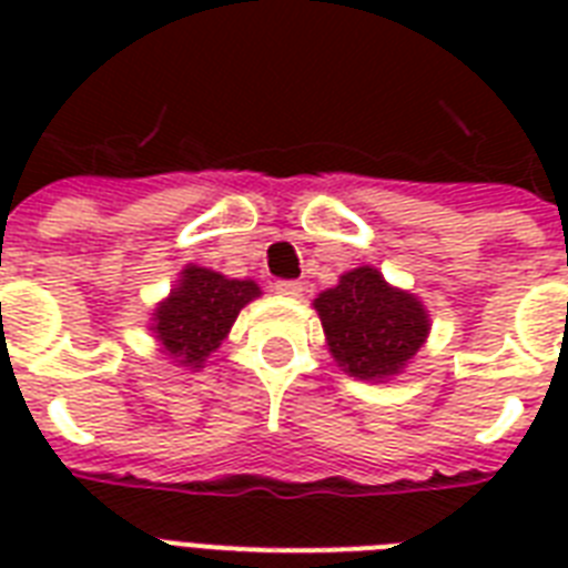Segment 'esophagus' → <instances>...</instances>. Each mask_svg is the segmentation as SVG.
I'll return each instance as SVG.
<instances>
[{
    "instance_id": "obj_1",
    "label": "esophagus",
    "mask_w": 568,
    "mask_h": 568,
    "mask_svg": "<svg viewBox=\"0 0 568 568\" xmlns=\"http://www.w3.org/2000/svg\"><path fill=\"white\" fill-rule=\"evenodd\" d=\"M274 288L276 294H285V297H301L303 294V283H297V280H276Z\"/></svg>"
}]
</instances>
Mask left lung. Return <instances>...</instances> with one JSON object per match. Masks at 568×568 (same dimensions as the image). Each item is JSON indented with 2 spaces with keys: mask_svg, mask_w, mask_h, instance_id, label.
Masks as SVG:
<instances>
[{
  "mask_svg": "<svg viewBox=\"0 0 568 568\" xmlns=\"http://www.w3.org/2000/svg\"><path fill=\"white\" fill-rule=\"evenodd\" d=\"M329 354L351 377L383 379L404 368L427 338V312L374 267H356L315 301Z\"/></svg>",
  "mask_w": 568,
  "mask_h": 568,
  "instance_id": "obj_1",
  "label": "left lung"
}]
</instances>
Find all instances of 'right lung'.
<instances>
[{
  "instance_id": "add662e5",
  "label": "right lung",
  "mask_w": 568,
  "mask_h": 568,
  "mask_svg": "<svg viewBox=\"0 0 568 568\" xmlns=\"http://www.w3.org/2000/svg\"><path fill=\"white\" fill-rule=\"evenodd\" d=\"M258 297V285L250 280H226L205 267H185L180 288L155 310V333L168 356L180 365L203 368L230 333L232 321Z\"/></svg>"
}]
</instances>
